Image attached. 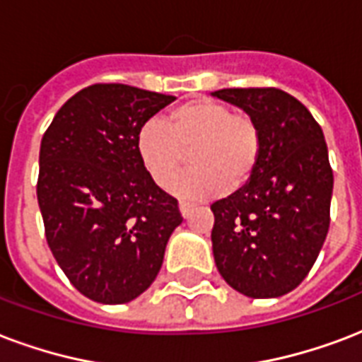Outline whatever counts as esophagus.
Listing matches in <instances>:
<instances>
[{"label": "esophagus", "mask_w": 362, "mask_h": 362, "mask_svg": "<svg viewBox=\"0 0 362 362\" xmlns=\"http://www.w3.org/2000/svg\"><path fill=\"white\" fill-rule=\"evenodd\" d=\"M178 209H180V214H182V216L187 218V216H189V214H192L193 205H187V203H180V205H178Z\"/></svg>", "instance_id": "34e87169"}]
</instances>
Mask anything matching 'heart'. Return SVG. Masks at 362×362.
Here are the masks:
<instances>
[{"mask_svg": "<svg viewBox=\"0 0 362 362\" xmlns=\"http://www.w3.org/2000/svg\"><path fill=\"white\" fill-rule=\"evenodd\" d=\"M193 169L170 184L178 199L197 203L245 186L260 161V129L247 114L214 100H192L175 107L165 123L148 121L136 136L140 161L157 186L165 187L189 151Z\"/></svg>", "mask_w": 362, "mask_h": 362, "instance_id": "b5f03b06", "label": "heart"}]
</instances>
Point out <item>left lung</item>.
Segmentation results:
<instances>
[{"instance_id":"obj_1","label":"left lung","mask_w":362,"mask_h":362,"mask_svg":"<svg viewBox=\"0 0 362 362\" xmlns=\"http://www.w3.org/2000/svg\"><path fill=\"white\" fill-rule=\"evenodd\" d=\"M260 129L252 178L212 203V255L220 275L248 298H279L310 273L330 226L334 176L310 110L281 89L211 93Z\"/></svg>"}]
</instances>
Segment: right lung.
I'll return each instance as SVG.
<instances>
[{"instance_id":"right-lung-1","label":"right lung","mask_w":362,"mask_h":362,"mask_svg":"<svg viewBox=\"0 0 362 362\" xmlns=\"http://www.w3.org/2000/svg\"><path fill=\"white\" fill-rule=\"evenodd\" d=\"M175 96L98 83L60 107L41 138L37 203L54 260L83 296L127 303L156 281L178 201L136 151L146 121Z\"/></svg>"}]
</instances>
